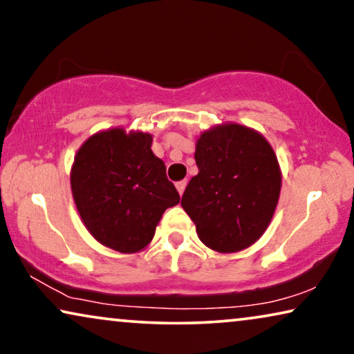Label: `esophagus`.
<instances>
[{"label":"esophagus","mask_w":354,"mask_h":354,"mask_svg":"<svg viewBox=\"0 0 354 354\" xmlns=\"http://www.w3.org/2000/svg\"><path fill=\"white\" fill-rule=\"evenodd\" d=\"M185 187H187V180H180V182L176 183L177 192L180 193V195H183V192H185Z\"/></svg>","instance_id":"esophagus-1"}]
</instances>
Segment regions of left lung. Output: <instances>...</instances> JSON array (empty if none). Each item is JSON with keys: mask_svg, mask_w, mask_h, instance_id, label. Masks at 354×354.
Here are the masks:
<instances>
[{"mask_svg": "<svg viewBox=\"0 0 354 354\" xmlns=\"http://www.w3.org/2000/svg\"><path fill=\"white\" fill-rule=\"evenodd\" d=\"M182 207L207 248L235 253L268 229L277 206L282 174L263 135L239 124L216 125L200 135Z\"/></svg>", "mask_w": 354, "mask_h": 354, "instance_id": "8db88e82", "label": "left lung"}]
</instances>
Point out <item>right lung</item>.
I'll list each match as a JSON object with an SVG mask.
<instances>
[{"label": "right lung", "mask_w": 354, "mask_h": 354, "mask_svg": "<svg viewBox=\"0 0 354 354\" xmlns=\"http://www.w3.org/2000/svg\"><path fill=\"white\" fill-rule=\"evenodd\" d=\"M151 142L149 133L109 129L91 135L74 158L71 188L82 222L119 253L143 250L164 211L180 201Z\"/></svg>", "instance_id": "right-lung-1"}]
</instances>
